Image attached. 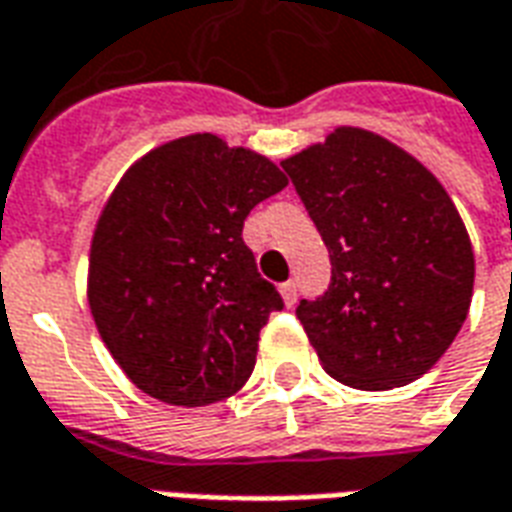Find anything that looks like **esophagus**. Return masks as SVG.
Here are the masks:
<instances>
[{"mask_svg": "<svg viewBox=\"0 0 512 512\" xmlns=\"http://www.w3.org/2000/svg\"><path fill=\"white\" fill-rule=\"evenodd\" d=\"M279 293H282V301L287 306H293L298 301V290H295V282H285V285L279 287Z\"/></svg>", "mask_w": 512, "mask_h": 512, "instance_id": "esophagus-1", "label": "esophagus"}]
</instances>
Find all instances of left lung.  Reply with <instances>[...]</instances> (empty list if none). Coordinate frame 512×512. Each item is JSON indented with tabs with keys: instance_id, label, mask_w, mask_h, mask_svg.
I'll use <instances>...</instances> for the list:
<instances>
[{
	"instance_id": "8db88e82",
	"label": "left lung",
	"mask_w": 512,
	"mask_h": 512,
	"mask_svg": "<svg viewBox=\"0 0 512 512\" xmlns=\"http://www.w3.org/2000/svg\"><path fill=\"white\" fill-rule=\"evenodd\" d=\"M282 168L331 255L328 293L295 309L325 372L358 391L423 377L472 304L456 203L410 151L361 127H336Z\"/></svg>"
}]
</instances>
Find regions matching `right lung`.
Segmentation results:
<instances>
[{
  "instance_id": "1",
  "label": "right lung",
  "mask_w": 512,
  "mask_h": 512,
  "mask_svg": "<svg viewBox=\"0 0 512 512\" xmlns=\"http://www.w3.org/2000/svg\"><path fill=\"white\" fill-rule=\"evenodd\" d=\"M285 187L268 157L211 132L168 140L121 176L94 227L86 298L140 391L203 407L244 388L260 328L285 304L241 230Z\"/></svg>"
}]
</instances>
